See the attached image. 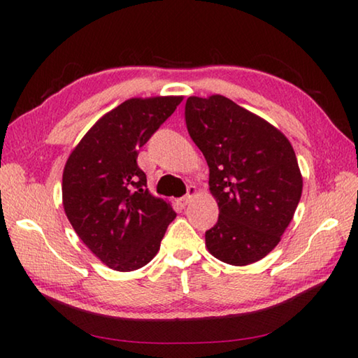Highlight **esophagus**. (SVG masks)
<instances>
[{"mask_svg":"<svg viewBox=\"0 0 358 358\" xmlns=\"http://www.w3.org/2000/svg\"><path fill=\"white\" fill-rule=\"evenodd\" d=\"M196 194H197L196 186H187V192H186V196H183V197L180 199V205H181V207H185V205L189 203V202L192 201V197L196 196Z\"/></svg>","mask_w":358,"mask_h":358,"instance_id":"34e87169","label":"esophagus"}]
</instances>
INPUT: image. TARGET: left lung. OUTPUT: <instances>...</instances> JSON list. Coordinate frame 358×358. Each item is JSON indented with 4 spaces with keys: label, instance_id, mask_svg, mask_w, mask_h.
Wrapping results in <instances>:
<instances>
[{
    "label": "left lung",
    "instance_id": "left-lung-1",
    "mask_svg": "<svg viewBox=\"0 0 358 358\" xmlns=\"http://www.w3.org/2000/svg\"><path fill=\"white\" fill-rule=\"evenodd\" d=\"M186 128L210 167L220 217L205 232L216 259L248 265L280 243L301 197L292 145L275 126L221 94L187 98Z\"/></svg>",
    "mask_w": 358,
    "mask_h": 358
}]
</instances>
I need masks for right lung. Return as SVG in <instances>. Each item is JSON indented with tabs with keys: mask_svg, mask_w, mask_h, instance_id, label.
<instances>
[{
	"mask_svg": "<svg viewBox=\"0 0 358 358\" xmlns=\"http://www.w3.org/2000/svg\"><path fill=\"white\" fill-rule=\"evenodd\" d=\"M181 96L132 98L98 120L72 150L63 172V207L96 257L117 271L147 265L177 213L151 196L137 156Z\"/></svg>",
	"mask_w": 358,
	"mask_h": 358,
	"instance_id": "obj_1",
	"label": "right lung"
}]
</instances>
